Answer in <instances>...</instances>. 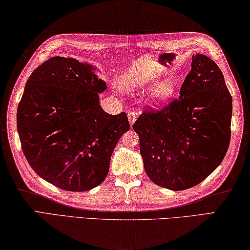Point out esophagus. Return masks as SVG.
Here are the masks:
<instances>
[{
	"instance_id": "obj_1",
	"label": "esophagus",
	"mask_w": 250,
	"mask_h": 250,
	"mask_svg": "<svg viewBox=\"0 0 250 250\" xmlns=\"http://www.w3.org/2000/svg\"><path fill=\"white\" fill-rule=\"evenodd\" d=\"M137 114L135 113L134 111H128L127 112V116H128V121H129V125H130V127H132V126L134 125V123L136 122V116Z\"/></svg>"
}]
</instances>
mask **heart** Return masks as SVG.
<instances>
[{
	"mask_svg": "<svg viewBox=\"0 0 250 250\" xmlns=\"http://www.w3.org/2000/svg\"><path fill=\"white\" fill-rule=\"evenodd\" d=\"M159 79L160 77L156 73H139L128 81L127 90L139 92L154 86L147 96V102L150 106L163 107L174 98L178 84L173 79H166L160 82Z\"/></svg>",
	"mask_w": 250,
	"mask_h": 250,
	"instance_id": "obj_1",
	"label": "heart"
}]
</instances>
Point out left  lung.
Masks as SVG:
<instances>
[{
	"label": "left lung",
	"mask_w": 250,
	"mask_h": 250,
	"mask_svg": "<svg viewBox=\"0 0 250 250\" xmlns=\"http://www.w3.org/2000/svg\"><path fill=\"white\" fill-rule=\"evenodd\" d=\"M231 113L221 69L207 56H192L180 98L158 112H145L133 125L150 180L181 191L208 178L229 149Z\"/></svg>",
	"instance_id": "left-lung-1"
}]
</instances>
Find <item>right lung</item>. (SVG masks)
<instances>
[{
	"mask_svg": "<svg viewBox=\"0 0 250 250\" xmlns=\"http://www.w3.org/2000/svg\"><path fill=\"white\" fill-rule=\"evenodd\" d=\"M93 64L52 57L26 82L17 107L21 149L43 180L65 191L93 189L106 178L109 160L129 129L125 112L100 105L106 83Z\"/></svg>",
	"mask_w": 250,
	"mask_h": 250,
	"instance_id": "right-lung-1",
	"label": "right lung"
}]
</instances>
